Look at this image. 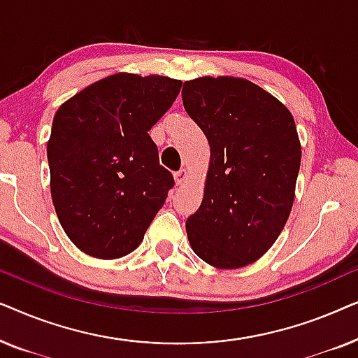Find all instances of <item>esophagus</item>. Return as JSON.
Listing matches in <instances>:
<instances>
[{
  "label": "esophagus",
  "instance_id": "34e87169",
  "mask_svg": "<svg viewBox=\"0 0 358 358\" xmlns=\"http://www.w3.org/2000/svg\"><path fill=\"white\" fill-rule=\"evenodd\" d=\"M174 180H176V184H178V185L184 184L185 180H187V171L179 169L178 173H174Z\"/></svg>",
  "mask_w": 358,
  "mask_h": 358
}]
</instances>
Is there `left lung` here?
<instances>
[{
	"label": "left lung",
	"mask_w": 358,
	"mask_h": 358,
	"mask_svg": "<svg viewBox=\"0 0 358 358\" xmlns=\"http://www.w3.org/2000/svg\"><path fill=\"white\" fill-rule=\"evenodd\" d=\"M182 102L210 145L203 200L185 222L189 243L210 266L244 267L271 249L292 212L301 163L295 120L244 78L185 81Z\"/></svg>",
	"instance_id": "8db88e82"
}]
</instances>
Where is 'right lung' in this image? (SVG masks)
I'll return each mask as SVG.
<instances>
[{
	"label": "right lung",
	"mask_w": 358,
	"mask_h": 358,
	"mask_svg": "<svg viewBox=\"0 0 358 358\" xmlns=\"http://www.w3.org/2000/svg\"><path fill=\"white\" fill-rule=\"evenodd\" d=\"M182 81L115 73L68 99L53 117L47 158L53 207L66 236L97 259L135 251L174 178L148 135Z\"/></svg>",
	"instance_id": "1"
}]
</instances>
